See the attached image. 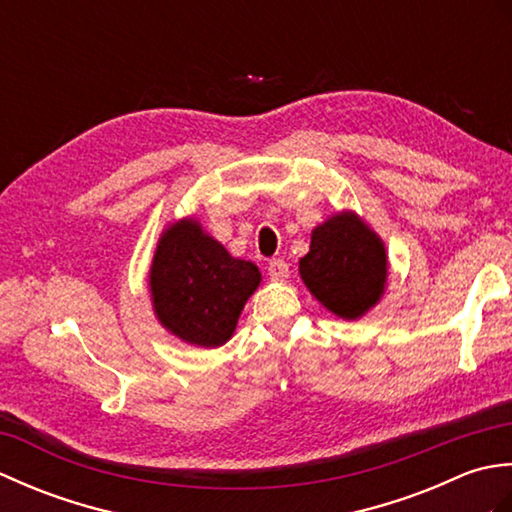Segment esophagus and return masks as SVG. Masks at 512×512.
<instances>
[{
	"instance_id": "esophagus-1",
	"label": "esophagus",
	"mask_w": 512,
	"mask_h": 512,
	"mask_svg": "<svg viewBox=\"0 0 512 512\" xmlns=\"http://www.w3.org/2000/svg\"><path fill=\"white\" fill-rule=\"evenodd\" d=\"M268 275L273 281H286L288 279V264L284 262V259H270Z\"/></svg>"
}]
</instances>
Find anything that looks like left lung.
Listing matches in <instances>:
<instances>
[{
    "mask_svg": "<svg viewBox=\"0 0 512 512\" xmlns=\"http://www.w3.org/2000/svg\"><path fill=\"white\" fill-rule=\"evenodd\" d=\"M299 273L325 308L343 319H358L385 290V246L354 213L334 215L312 231Z\"/></svg>",
    "mask_w": 512,
    "mask_h": 512,
    "instance_id": "8db88e82",
    "label": "left lung"
}]
</instances>
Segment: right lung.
I'll use <instances>...</instances> for the list:
<instances>
[{"mask_svg": "<svg viewBox=\"0 0 512 512\" xmlns=\"http://www.w3.org/2000/svg\"><path fill=\"white\" fill-rule=\"evenodd\" d=\"M259 279L255 264L228 255L193 220L167 228L149 273L160 323L182 341L202 347L231 339L239 312Z\"/></svg>", "mask_w": 512, "mask_h": 512, "instance_id": "right-lung-1", "label": "right lung"}]
</instances>
